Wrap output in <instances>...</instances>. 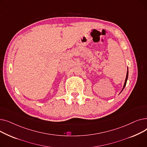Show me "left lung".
<instances>
[{
  "label": "left lung",
  "instance_id": "1",
  "mask_svg": "<svg viewBox=\"0 0 147 147\" xmlns=\"http://www.w3.org/2000/svg\"><path fill=\"white\" fill-rule=\"evenodd\" d=\"M127 78H128V70H127V74H126V79H125V84H124V86H123V89H122V90L124 89V88H125V87L126 86V82H127ZM121 90V91H122Z\"/></svg>",
  "mask_w": 147,
  "mask_h": 147
}]
</instances>
